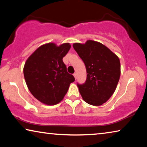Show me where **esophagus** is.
I'll use <instances>...</instances> for the list:
<instances>
[{
  "label": "esophagus",
  "instance_id": "obj_1",
  "mask_svg": "<svg viewBox=\"0 0 147 147\" xmlns=\"http://www.w3.org/2000/svg\"><path fill=\"white\" fill-rule=\"evenodd\" d=\"M73 76H74V78L76 79V78H77V74H76V73H74V74H73Z\"/></svg>",
  "mask_w": 147,
  "mask_h": 147
}]
</instances>
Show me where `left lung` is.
<instances>
[{
  "mask_svg": "<svg viewBox=\"0 0 147 147\" xmlns=\"http://www.w3.org/2000/svg\"><path fill=\"white\" fill-rule=\"evenodd\" d=\"M74 49L86 65L87 79L78 84L83 100L93 106H100L115 92L121 75L118 56L99 42L88 40L85 43H75Z\"/></svg>",
  "mask_w": 147,
  "mask_h": 147,
  "instance_id": "obj_1",
  "label": "left lung"
}]
</instances>
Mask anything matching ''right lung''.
<instances>
[{"label":"right lung","instance_id":"right-lung-1","mask_svg":"<svg viewBox=\"0 0 147 147\" xmlns=\"http://www.w3.org/2000/svg\"><path fill=\"white\" fill-rule=\"evenodd\" d=\"M65 43L38 47L28 57L23 73L27 87L35 98L46 105H55L63 100L74 76L67 71L63 58L71 49Z\"/></svg>","mask_w":147,"mask_h":147}]
</instances>
